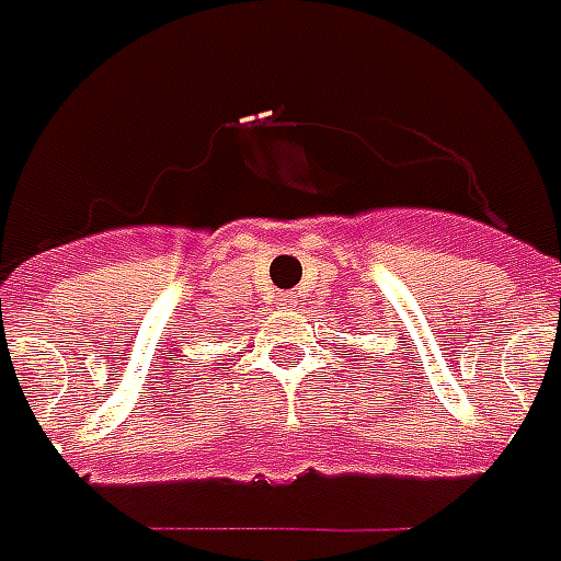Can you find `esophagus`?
Returning <instances> with one entry per match:
<instances>
[{
	"label": "esophagus",
	"mask_w": 561,
	"mask_h": 561,
	"mask_svg": "<svg viewBox=\"0 0 561 561\" xmlns=\"http://www.w3.org/2000/svg\"><path fill=\"white\" fill-rule=\"evenodd\" d=\"M280 301H284V305H293V296H284Z\"/></svg>",
	"instance_id": "esophagus-1"
}]
</instances>
